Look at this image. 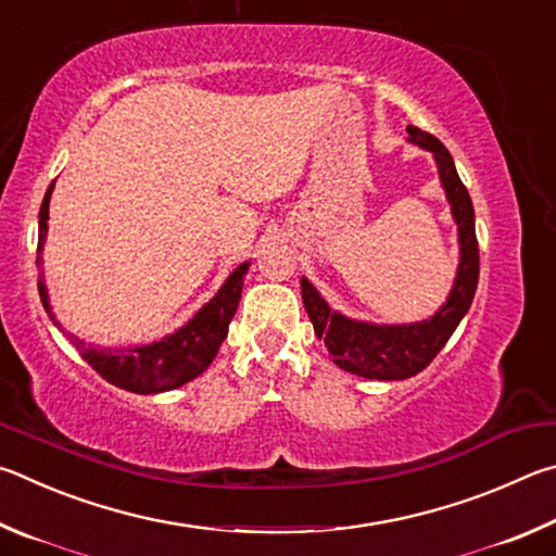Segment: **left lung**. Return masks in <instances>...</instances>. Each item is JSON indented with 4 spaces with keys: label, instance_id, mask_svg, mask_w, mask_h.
Returning <instances> with one entry per match:
<instances>
[{
    "label": "left lung",
    "instance_id": "obj_1",
    "mask_svg": "<svg viewBox=\"0 0 556 556\" xmlns=\"http://www.w3.org/2000/svg\"><path fill=\"white\" fill-rule=\"evenodd\" d=\"M407 134L420 149L432 151L446 200L452 204V217L459 227V268H456L454 288L446 303L422 323L374 325L334 313L307 278L300 283L309 323L315 327V334L325 339L332 362L349 374L378 378V381H403L430 366L432 358L450 342L462 317L469 313L476 286H479V241H476L473 204L469 190L464 188L459 173L454 168L452 153L444 149L440 139L417 126H407Z\"/></svg>",
    "mask_w": 556,
    "mask_h": 556
}]
</instances>
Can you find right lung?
I'll return each mask as SVG.
<instances>
[{
  "instance_id": "obj_1",
  "label": "right lung",
  "mask_w": 556,
  "mask_h": 556,
  "mask_svg": "<svg viewBox=\"0 0 556 556\" xmlns=\"http://www.w3.org/2000/svg\"><path fill=\"white\" fill-rule=\"evenodd\" d=\"M51 192L53 182L51 188L46 190L41 212H38V266H41V251L48 231V202H51ZM247 270L249 263H241V266L224 280L219 293L214 295L200 313H194L188 325H182L178 332L163 337L161 342L134 349H94L92 344L87 346L83 339H77L73 334L67 337H71L73 346L80 352L85 362L90 364L106 383L139 395L173 391V388H180L185 383H190L192 378H198L204 368L212 364V358L217 356L224 337L229 332L231 317L239 307ZM38 293H41V303L46 307V313L51 315L53 325L58 329H63L51 313V303H48V290L43 286V280H38Z\"/></svg>"
}]
</instances>
